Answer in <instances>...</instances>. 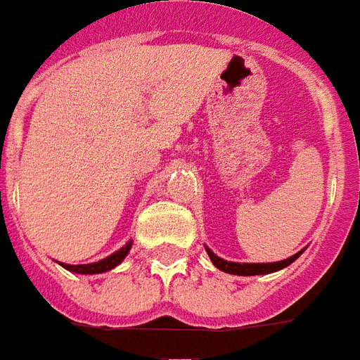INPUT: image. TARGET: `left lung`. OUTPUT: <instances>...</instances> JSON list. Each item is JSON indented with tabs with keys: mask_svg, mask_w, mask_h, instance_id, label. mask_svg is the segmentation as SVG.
Segmentation results:
<instances>
[{
	"mask_svg": "<svg viewBox=\"0 0 360 360\" xmlns=\"http://www.w3.org/2000/svg\"><path fill=\"white\" fill-rule=\"evenodd\" d=\"M207 250V256L211 257V262H213V266L217 269H221V271H225V274H231V275H266V274H274V271H279L283 267L290 266L295 259H297L304 250H300L297 254H292L290 257L287 259H281V262H271V264H238V262H226L223 257H219L217 254H213L211 250L205 246Z\"/></svg>",
	"mask_w": 360,
	"mask_h": 360,
	"instance_id": "left-lung-1",
	"label": "left lung"
}]
</instances>
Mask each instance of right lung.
Returning a JSON list of instances; mask_svg holds the SVG:
<instances>
[{
  "mask_svg": "<svg viewBox=\"0 0 360 360\" xmlns=\"http://www.w3.org/2000/svg\"><path fill=\"white\" fill-rule=\"evenodd\" d=\"M131 244L134 242L129 240L126 242L124 246L120 250H116L114 254L110 256H106L101 262H94V264H81V266H71V264H62V262H58L60 266L65 267L68 271H73V274H81V275H96V274H104V271H110L114 267L122 264V259L127 256V252L131 250Z\"/></svg>",
  "mask_w": 360,
  "mask_h": 360,
  "instance_id": "right-lung-1",
  "label": "right lung"
}]
</instances>
